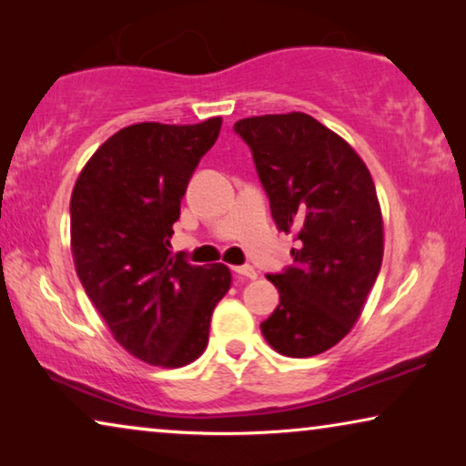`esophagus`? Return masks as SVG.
I'll list each match as a JSON object with an SVG mask.
<instances>
[{
    "label": "esophagus",
    "mask_w": 466,
    "mask_h": 466,
    "mask_svg": "<svg viewBox=\"0 0 466 466\" xmlns=\"http://www.w3.org/2000/svg\"><path fill=\"white\" fill-rule=\"evenodd\" d=\"M233 271L238 273V276H241V278H246V279H257V269H254V267H250V265H239V267H233Z\"/></svg>",
    "instance_id": "esophagus-1"
}]
</instances>
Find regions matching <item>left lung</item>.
Returning a JSON list of instances; mask_svg holds the SVG:
<instances>
[{
    "mask_svg": "<svg viewBox=\"0 0 466 466\" xmlns=\"http://www.w3.org/2000/svg\"><path fill=\"white\" fill-rule=\"evenodd\" d=\"M279 231L299 248L271 273L279 305L260 324L276 352L308 359L346 337L365 308L384 257V222L367 165L346 139L303 112L241 118Z\"/></svg>",
    "mask_w": 466,
    "mask_h": 466,
    "instance_id": "obj_1",
    "label": "left lung"
}]
</instances>
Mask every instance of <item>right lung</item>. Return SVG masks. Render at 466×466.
Listing matches in <instances>:
<instances>
[{"label":"right lung","mask_w":466,"mask_h":466,"mask_svg":"<svg viewBox=\"0 0 466 466\" xmlns=\"http://www.w3.org/2000/svg\"><path fill=\"white\" fill-rule=\"evenodd\" d=\"M220 125L216 116L125 127L88 158L69 201L76 273L114 339L148 365L199 359L231 289L227 265L197 267L169 252L188 180Z\"/></svg>","instance_id":"1"}]
</instances>
